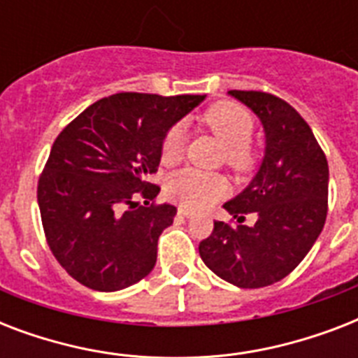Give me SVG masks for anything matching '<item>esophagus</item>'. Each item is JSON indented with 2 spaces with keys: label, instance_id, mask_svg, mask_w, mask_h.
<instances>
[{
  "label": "esophagus",
  "instance_id": "34e87169",
  "mask_svg": "<svg viewBox=\"0 0 358 358\" xmlns=\"http://www.w3.org/2000/svg\"><path fill=\"white\" fill-rule=\"evenodd\" d=\"M178 213L182 215V217H193V215H195V212H193V210H189V208H185V206H180Z\"/></svg>",
  "mask_w": 358,
  "mask_h": 358
}]
</instances>
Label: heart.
Segmentation results:
<instances>
[{
  "instance_id": "b5f03b06",
  "label": "heart",
  "mask_w": 358,
  "mask_h": 358,
  "mask_svg": "<svg viewBox=\"0 0 358 358\" xmlns=\"http://www.w3.org/2000/svg\"><path fill=\"white\" fill-rule=\"evenodd\" d=\"M202 124L224 145V159L236 171H247L255 162L250 150V137L255 120L245 108L234 102H219L202 115ZM185 129L174 124L162 143L163 163H176L184 157ZM167 195L174 202L189 208H204L224 195L227 180L217 173H204L199 169H182L169 176L165 184Z\"/></svg>"
}]
</instances>
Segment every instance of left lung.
Returning a JSON list of instances; mask_svg holds the SVG:
<instances>
[{"label": "left lung", "instance_id": "8db88e82", "mask_svg": "<svg viewBox=\"0 0 358 358\" xmlns=\"http://www.w3.org/2000/svg\"><path fill=\"white\" fill-rule=\"evenodd\" d=\"M260 119L266 152L250 184L224 210L252 227L213 223L199 245L202 262L238 288L282 280L308 255L327 217L329 165L310 126L288 102L260 91H229Z\"/></svg>", "mask_w": 358, "mask_h": 358}]
</instances>
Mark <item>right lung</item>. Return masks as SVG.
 I'll use <instances>...</instances> for the list:
<instances>
[{
	"mask_svg": "<svg viewBox=\"0 0 358 358\" xmlns=\"http://www.w3.org/2000/svg\"><path fill=\"white\" fill-rule=\"evenodd\" d=\"M204 98L119 92L57 135L36 199L48 245L78 282L117 292L154 269L157 239L176 208L150 204L159 187L148 176L157 171L165 134Z\"/></svg>",
	"mask_w": 358,
	"mask_h": 358,
	"instance_id": "add662e5",
	"label": "right lung"
}]
</instances>
